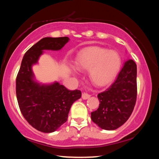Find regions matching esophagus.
<instances>
[{
  "mask_svg": "<svg viewBox=\"0 0 159 159\" xmlns=\"http://www.w3.org/2000/svg\"><path fill=\"white\" fill-rule=\"evenodd\" d=\"M90 95L88 93H83L82 94V98H83V99H88V98H90Z\"/></svg>",
  "mask_w": 159,
  "mask_h": 159,
  "instance_id": "esophagus-1",
  "label": "esophagus"
}]
</instances>
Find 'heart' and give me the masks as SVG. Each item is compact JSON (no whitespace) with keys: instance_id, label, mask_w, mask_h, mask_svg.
I'll return each mask as SVG.
<instances>
[{"instance_id":"obj_1","label":"heart","mask_w":159,"mask_h":159,"mask_svg":"<svg viewBox=\"0 0 159 159\" xmlns=\"http://www.w3.org/2000/svg\"><path fill=\"white\" fill-rule=\"evenodd\" d=\"M75 64L80 71H89L88 75L93 84L104 87L112 83L116 77L122 61L116 51L91 46L78 53ZM72 72L77 74V69L72 67Z\"/></svg>"}]
</instances>
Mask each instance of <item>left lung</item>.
<instances>
[{
  "label": "left lung",
  "instance_id": "left-lung-1",
  "mask_svg": "<svg viewBox=\"0 0 159 159\" xmlns=\"http://www.w3.org/2000/svg\"><path fill=\"white\" fill-rule=\"evenodd\" d=\"M100 104L91 113V119L99 128L113 130L127 121L137 98V65L133 60L125 61L114 83L99 93Z\"/></svg>",
  "mask_w": 159,
  "mask_h": 159
}]
</instances>
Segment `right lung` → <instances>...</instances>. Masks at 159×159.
<instances>
[{"instance_id": "add662e5", "label": "right lung", "mask_w": 159, "mask_h": 159, "mask_svg": "<svg viewBox=\"0 0 159 159\" xmlns=\"http://www.w3.org/2000/svg\"><path fill=\"white\" fill-rule=\"evenodd\" d=\"M68 37H46L24 55L16 79V95L23 116L32 127L43 133L57 130L67 120L71 107L81 97L79 90H69L57 81L42 83L35 78L32 67L39 63L43 50H60Z\"/></svg>"}]
</instances>
